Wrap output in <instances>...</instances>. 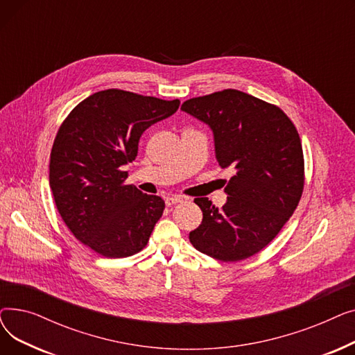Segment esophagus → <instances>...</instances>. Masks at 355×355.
<instances>
[{
  "mask_svg": "<svg viewBox=\"0 0 355 355\" xmlns=\"http://www.w3.org/2000/svg\"><path fill=\"white\" fill-rule=\"evenodd\" d=\"M184 197H181V196H170V197H166L165 198V204L166 206H173V204H178V202H184Z\"/></svg>",
  "mask_w": 355,
  "mask_h": 355,
  "instance_id": "34e87169",
  "label": "esophagus"
}]
</instances>
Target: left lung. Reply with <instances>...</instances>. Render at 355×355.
Listing matches in <instances>:
<instances>
[{"mask_svg": "<svg viewBox=\"0 0 355 355\" xmlns=\"http://www.w3.org/2000/svg\"><path fill=\"white\" fill-rule=\"evenodd\" d=\"M181 109L213 129L218 165L236 170L221 209L207 197L194 200L202 221L190 233L191 245L221 262L245 260L270 243L300 204V134L281 107L236 89L189 99Z\"/></svg>", "mask_w": 355, "mask_h": 355, "instance_id": "left-lung-1", "label": "left lung"}]
</instances>
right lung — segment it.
Segmentation results:
<instances>
[{"label":"right lung","mask_w":355,"mask_h":355,"mask_svg":"<svg viewBox=\"0 0 355 355\" xmlns=\"http://www.w3.org/2000/svg\"><path fill=\"white\" fill-rule=\"evenodd\" d=\"M180 101L121 89L93 93L71 109L50 154V187L69 230L109 259L141 252L165 202L125 184L122 166L138 154L144 130L175 114Z\"/></svg>","instance_id":"1"}]
</instances>
